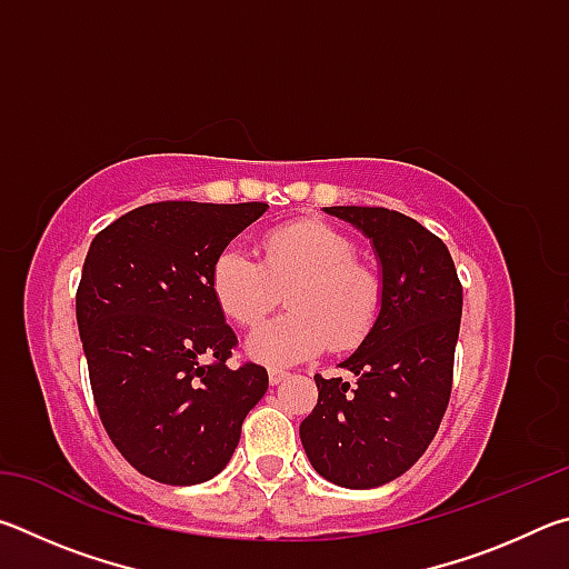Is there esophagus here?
<instances>
[{
	"label": "esophagus",
	"instance_id": "34e87169",
	"mask_svg": "<svg viewBox=\"0 0 569 569\" xmlns=\"http://www.w3.org/2000/svg\"><path fill=\"white\" fill-rule=\"evenodd\" d=\"M288 379V371H283V369H276V366H273V369L271 371H268V381H271L273 383V387H276V383H281V381H286Z\"/></svg>",
	"mask_w": 569,
	"mask_h": 569
}]
</instances>
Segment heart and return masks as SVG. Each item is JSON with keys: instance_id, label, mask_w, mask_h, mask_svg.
I'll list each match as a JSON object with an SVG mask.
<instances>
[{"instance_id": "obj_1", "label": "heart", "mask_w": 569, "mask_h": 569, "mask_svg": "<svg viewBox=\"0 0 569 569\" xmlns=\"http://www.w3.org/2000/svg\"><path fill=\"white\" fill-rule=\"evenodd\" d=\"M359 248L321 220L268 230L263 261L240 243H228L210 268V288L230 321L261 323L288 291L283 316L248 339V353L266 363H296L329 346L343 353L361 346L379 321L383 281L361 263Z\"/></svg>"}]
</instances>
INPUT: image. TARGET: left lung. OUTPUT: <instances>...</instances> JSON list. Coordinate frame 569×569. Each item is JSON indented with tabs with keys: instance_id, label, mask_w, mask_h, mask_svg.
Listing matches in <instances>:
<instances>
[{
	"instance_id": "8db88e82",
	"label": "left lung",
	"mask_w": 569,
	"mask_h": 569,
	"mask_svg": "<svg viewBox=\"0 0 569 569\" xmlns=\"http://www.w3.org/2000/svg\"><path fill=\"white\" fill-rule=\"evenodd\" d=\"M373 240L383 276L379 321L341 363L353 381L316 377L319 403L301 421L313 469L371 489L401 477L435 439L451 397L461 281L445 240L389 208H326Z\"/></svg>"
}]
</instances>
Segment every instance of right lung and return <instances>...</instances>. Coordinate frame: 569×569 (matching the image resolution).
I'll return each instance as SVG.
<instances>
[{
  "label": "right lung",
  "instance_id": "1",
  "mask_svg": "<svg viewBox=\"0 0 569 569\" xmlns=\"http://www.w3.org/2000/svg\"><path fill=\"white\" fill-rule=\"evenodd\" d=\"M268 203L160 200L94 236L77 326L100 421L130 465L162 485H200L228 465L268 389L258 363H226L238 339L210 288L216 256Z\"/></svg>",
  "mask_w": 569,
  "mask_h": 569
}]
</instances>
